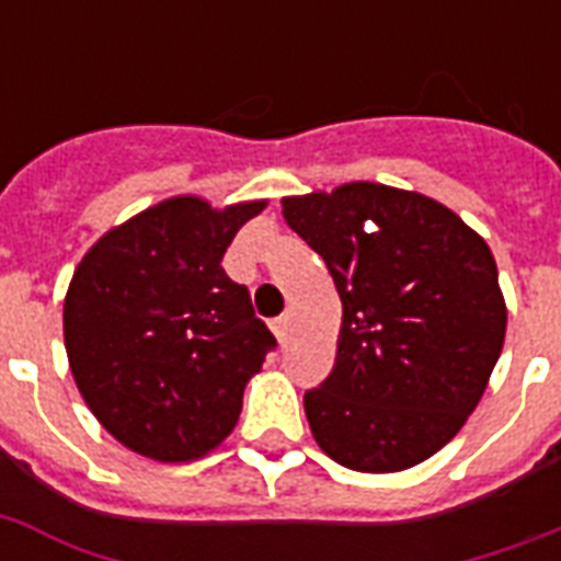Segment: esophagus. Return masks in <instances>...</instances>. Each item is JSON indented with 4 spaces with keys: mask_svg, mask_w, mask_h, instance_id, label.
<instances>
[{
    "mask_svg": "<svg viewBox=\"0 0 561 561\" xmlns=\"http://www.w3.org/2000/svg\"><path fill=\"white\" fill-rule=\"evenodd\" d=\"M288 329H290L288 317H276V320H273V334H276V341H279L282 346L288 343Z\"/></svg>",
    "mask_w": 561,
    "mask_h": 561,
    "instance_id": "1",
    "label": "esophagus"
}]
</instances>
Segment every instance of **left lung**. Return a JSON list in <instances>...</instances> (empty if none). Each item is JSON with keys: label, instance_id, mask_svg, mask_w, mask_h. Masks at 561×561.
I'll return each instance as SVG.
<instances>
[{"label": "left lung", "instance_id": "8db88e82", "mask_svg": "<svg viewBox=\"0 0 561 561\" xmlns=\"http://www.w3.org/2000/svg\"><path fill=\"white\" fill-rule=\"evenodd\" d=\"M332 273L337 358L306 392L317 445L355 471H401L451 443L495 369L506 306L486 241L443 203L381 183L285 197Z\"/></svg>", "mask_w": 561, "mask_h": 561}]
</instances>
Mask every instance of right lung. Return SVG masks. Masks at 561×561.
Here are the masks:
<instances>
[{
  "label": "right lung",
  "instance_id": "add662e5",
  "mask_svg": "<svg viewBox=\"0 0 561 561\" xmlns=\"http://www.w3.org/2000/svg\"><path fill=\"white\" fill-rule=\"evenodd\" d=\"M264 201H162L101 236L75 267L64 341L75 383L130 451L186 462L236 427L247 381L276 346L220 259Z\"/></svg>",
  "mask_w": 561,
  "mask_h": 561
}]
</instances>
